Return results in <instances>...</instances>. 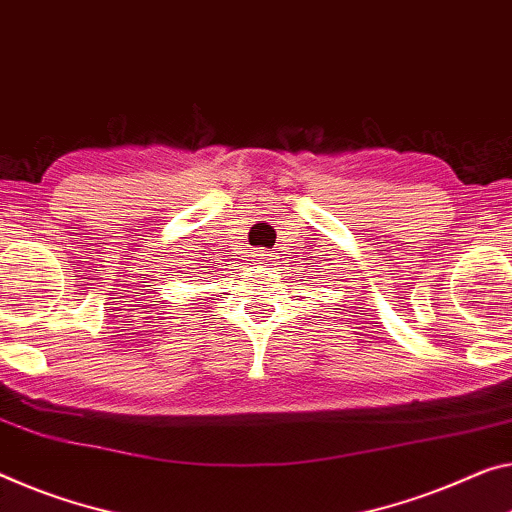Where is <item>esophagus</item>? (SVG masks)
Returning <instances> with one entry per match:
<instances>
[{"label": "esophagus", "instance_id": "34e87169", "mask_svg": "<svg viewBox=\"0 0 512 512\" xmlns=\"http://www.w3.org/2000/svg\"><path fill=\"white\" fill-rule=\"evenodd\" d=\"M254 261H256V263H261V265H270L272 258H270V254H267L265 249H258L256 254H254Z\"/></svg>", "mask_w": 512, "mask_h": 512}]
</instances>
